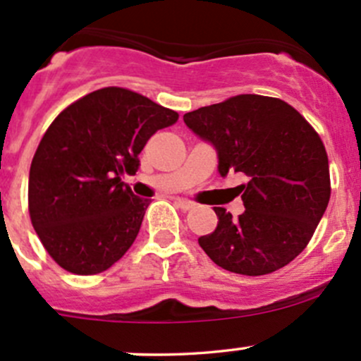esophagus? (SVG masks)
<instances>
[{
	"mask_svg": "<svg viewBox=\"0 0 361 361\" xmlns=\"http://www.w3.org/2000/svg\"><path fill=\"white\" fill-rule=\"evenodd\" d=\"M176 203H177V207L182 208V210H191V208H195V203L189 202V200H184V198H176Z\"/></svg>",
	"mask_w": 361,
	"mask_h": 361,
	"instance_id": "obj_1",
	"label": "esophagus"
}]
</instances>
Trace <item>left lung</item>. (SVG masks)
I'll list each match as a JSON object with an SVG mask.
<instances>
[{"instance_id":"1","label":"left lung","mask_w":361,"mask_h":361,"mask_svg":"<svg viewBox=\"0 0 361 361\" xmlns=\"http://www.w3.org/2000/svg\"><path fill=\"white\" fill-rule=\"evenodd\" d=\"M217 151L219 173H245V212L215 207L217 228L198 238L222 269L261 276L306 248L330 200L329 158L314 128L281 99L243 94L184 114Z\"/></svg>"}]
</instances>
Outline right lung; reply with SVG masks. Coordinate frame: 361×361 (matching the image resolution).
Segmentation results:
<instances>
[{"label":"right lung","instance_id":"1","mask_svg":"<svg viewBox=\"0 0 361 361\" xmlns=\"http://www.w3.org/2000/svg\"><path fill=\"white\" fill-rule=\"evenodd\" d=\"M179 114L144 95L107 87L66 107L44 132L29 170V215L50 257L74 274L120 261L139 235L149 200L121 180Z\"/></svg>","mask_w":361,"mask_h":361}]
</instances>
